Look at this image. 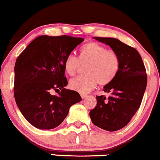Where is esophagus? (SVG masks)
Segmentation results:
<instances>
[{
  "label": "esophagus",
  "mask_w": 160,
  "mask_h": 160,
  "mask_svg": "<svg viewBox=\"0 0 160 160\" xmlns=\"http://www.w3.org/2000/svg\"><path fill=\"white\" fill-rule=\"evenodd\" d=\"M80 96H81V98L83 99L85 98H86L87 97V94H80Z\"/></svg>",
  "instance_id": "1"
}]
</instances>
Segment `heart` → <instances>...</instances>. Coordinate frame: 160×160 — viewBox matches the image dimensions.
<instances>
[{
  "mask_svg": "<svg viewBox=\"0 0 160 160\" xmlns=\"http://www.w3.org/2000/svg\"><path fill=\"white\" fill-rule=\"evenodd\" d=\"M81 66H86V74L72 79L69 86L72 90L86 94L94 89L98 83L105 86L114 80L120 69V58L114 50L90 42L82 46L78 58L69 54L64 62L66 72L70 76L75 75Z\"/></svg>",
  "mask_w": 160,
  "mask_h": 160,
  "instance_id": "obj_1",
  "label": "heart"
}]
</instances>
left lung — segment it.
Returning <instances> with one entry per match:
<instances>
[{"label":"left lung","mask_w":160,"mask_h":160,"mask_svg":"<svg viewBox=\"0 0 160 160\" xmlns=\"http://www.w3.org/2000/svg\"><path fill=\"white\" fill-rule=\"evenodd\" d=\"M94 38L117 52L120 66L114 80L104 86L108 97L97 96V105L89 115L99 128L115 131L124 128L139 108L147 86L146 70L135 48L115 38Z\"/></svg>","instance_id":"obj_1"}]
</instances>
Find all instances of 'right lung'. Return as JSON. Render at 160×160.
Here are the masks:
<instances>
[{"label":"right lung","instance_id":"1","mask_svg":"<svg viewBox=\"0 0 160 160\" xmlns=\"http://www.w3.org/2000/svg\"><path fill=\"white\" fill-rule=\"evenodd\" d=\"M84 39L68 35H41L18 57L15 66L14 96L18 108L29 123L40 129H52L62 123L70 107L82 100L68 90L64 62ZM61 90L58 96L53 90Z\"/></svg>","mask_w":160,"mask_h":160}]
</instances>
